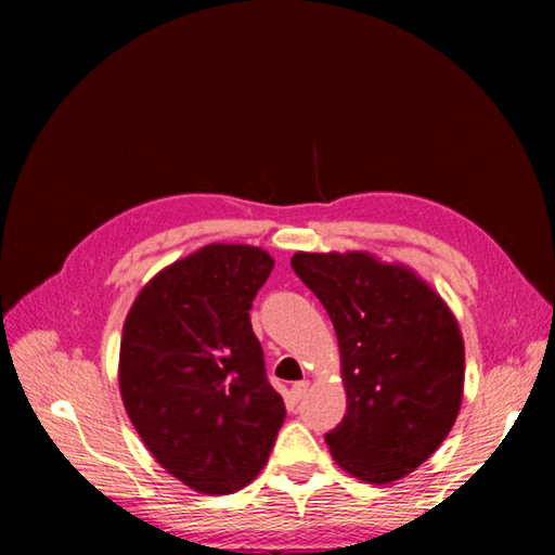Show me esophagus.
Here are the masks:
<instances>
[{"label":"esophagus","mask_w":555,"mask_h":555,"mask_svg":"<svg viewBox=\"0 0 555 555\" xmlns=\"http://www.w3.org/2000/svg\"><path fill=\"white\" fill-rule=\"evenodd\" d=\"M308 388H310V382H298V384H293V388H291V398H293V400H300L305 393H308Z\"/></svg>","instance_id":"1"}]
</instances>
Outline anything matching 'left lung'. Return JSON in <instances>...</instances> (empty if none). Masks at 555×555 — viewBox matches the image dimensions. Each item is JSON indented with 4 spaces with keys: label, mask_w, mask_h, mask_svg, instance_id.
<instances>
[{
    "label": "left lung",
    "mask_w": 555,
    "mask_h": 555,
    "mask_svg": "<svg viewBox=\"0 0 555 555\" xmlns=\"http://www.w3.org/2000/svg\"><path fill=\"white\" fill-rule=\"evenodd\" d=\"M332 317L346 417L326 434L340 469L367 485L403 479L453 429L465 344L453 310L403 262L367 250L291 257Z\"/></svg>",
    "instance_id": "obj_1"
}]
</instances>
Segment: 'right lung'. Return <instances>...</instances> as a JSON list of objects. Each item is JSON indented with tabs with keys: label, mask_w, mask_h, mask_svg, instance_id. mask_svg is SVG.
I'll return each instance as SVG.
<instances>
[{
	"label": "right lung",
	"mask_w": 555,
	"mask_h": 555,
	"mask_svg": "<svg viewBox=\"0 0 555 555\" xmlns=\"http://www.w3.org/2000/svg\"><path fill=\"white\" fill-rule=\"evenodd\" d=\"M271 269L262 247L209 243L157 271L124 322L128 417L152 457L207 496L250 485L286 417L247 314Z\"/></svg>",
	"instance_id": "1"
}]
</instances>
